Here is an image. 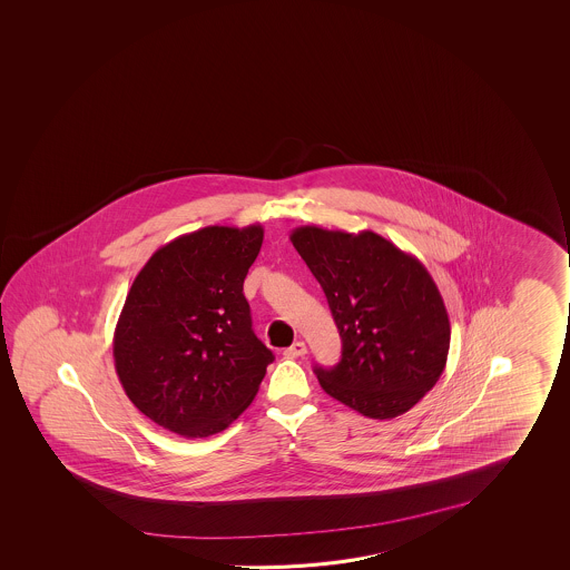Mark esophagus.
<instances>
[{
  "label": "esophagus",
  "mask_w": 570,
  "mask_h": 570,
  "mask_svg": "<svg viewBox=\"0 0 570 570\" xmlns=\"http://www.w3.org/2000/svg\"><path fill=\"white\" fill-rule=\"evenodd\" d=\"M306 352H308V350H306L304 342H294V344L284 350V355H286V357H299V355H304Z\"/></svg>",
  "instance_id": "1"
}]
</instances>
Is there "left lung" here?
Here are the masks:
<instances>
[{
	"label": "left lung",
	"instance_id": "8db88e82",
	"mask_svg": "<svg viewBox=\"0 0 570 570\" xmlns=\"http://www.w3.org/2000/svg\"><path fill=\"white\" fill-rule=\"evenodd\" d=\"M289 240L326 294L342 360L322 390L372 420L411 410L448 364V309L428 268L372 230L299 226Z\"/></svg>",
	"mask_w": 570,
	"mask_h": 570
}]
</instances>
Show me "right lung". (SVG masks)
<instances>
[{
	"instance_id": "right-lung-1",
	"label": "right lung",
	"mask_w": 570,
	"mask_h": 570,
	"mask_svg": "<svg viewBox=\"0 0 570 570\" xmlns=\"http://www.w3.org/2000/svg\"><path fill=\"white\" fill-rule=\"evenodd\" d=\"M261 225L206 226L150 256L132 282L112 357L132 405L183 438L226 430L258 393L274 355L253 332L243 284Z\"/></svg>"
}]
</instances>
